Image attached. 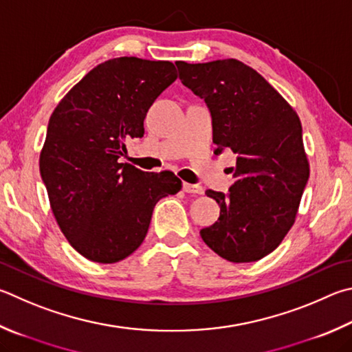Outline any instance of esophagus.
<instances>
[{
    "mask_svg": "<svg viewBox=\"0 0 352 352\" xmlns=\"http://www.w3.org/2000/svg\"><path fill=\"white\" fill-rule=\"evenodd\" d=\"M183 190L186 194H203V188L198 186V184H189L183 183Z\"/></svg>",
    "mask_w": 352,
    "mask_h": 352,
    "instance_id": "34e87169",
    "label": "esophagus"
}]
</instances>
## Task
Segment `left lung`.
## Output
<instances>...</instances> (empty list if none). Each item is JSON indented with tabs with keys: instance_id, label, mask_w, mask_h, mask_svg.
Segmentation results:
<instances>
[{
	"instance_id": "obj_1",
	"label": "left lung",
	"mask_w": 352,
	"mask_h": 352,
	"mask_svg": "<svg viewBox=\"0 0 352 352\" xmlns=\"http://www.w3.org/2000/svg\"><path fill=\"white\" fill-rule=\"evenodd\" d=\"M180 80L206 101L215 154H237L229 194L206 190L220 206L203 241L232 263L266 257L289 232L298 212L309 162L302 123L292 106L257 70L239 60L175 63Z\"/></svg>"
}]
</instances>
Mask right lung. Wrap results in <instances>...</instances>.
<instances>
[{
  "instance_id": "add662e5",
  "label": "right lung",
  "mask_w": 352,
  "mask_h": 352,
  "mask_svg": "<svg viewBox=\"0 0 352 352\" xmlns=\"http://www.w3.org/2000/svg\"><path fill=\"white\" fill-rule=\"evenodd\" d=\"M175 72L170 61L107 60L50 115L40 152L50 209L70 246L95 263L129 257L148 234L157 201L182 189L174 172L118 163L126 140L144 135L146 113Z\"/></svg>"
}]
</instances>
